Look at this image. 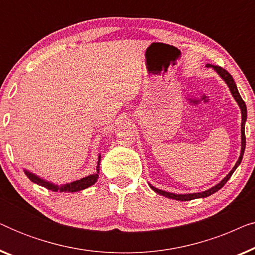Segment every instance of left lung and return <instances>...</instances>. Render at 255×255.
<instances>
[{
  "mask_svg": "<svg viewBox=\"0 0 255 255\" xmlns=\"http://www.w3.org/2000/svg\"><path fill=\"white\" fill-rule=\"evenodd\" d=\"M207 67H210L214 69V71L217 73V74L221 76L223 79V81L226 83V86L229 87L230 92H231L233 99L236 100L237 104H238L239 108H240V111H242V149H240V155H239V159L237 160L236 165L233 168L230 170V173L226 175L224 179H223L221 182L216 184V186L209 188V189L204 190V191H200V193H191V194H175V193H169V191H165V190H161V189H158V188H155L154 186H152L151 183L149 184V187H151V189H153L155 191L156 194L159 195H162V196H165L167 198H172V200H176V201H191V200H195V198H204V197H208L210 196V195L215 194L216 191H218L221 188H223V186L228 182L230 177L232 176V174L235 173V170L238 168V166L240 165V162H242L243 160V155H244V152H245V147H246V137H245V123H246V120H247V108H246V104L244 102L242 96H240V94L238 92V88H237V85L235 82V80H233L232 75L230 74L228 71H225L224 68L222 67H218V66H214V65H210L208 64Z\"/></svg>",
  "mask_w": 255,
  "mask_h": 255,
  "instance_id": "obj_1",
  "label": "left lung"
}]
</instances>
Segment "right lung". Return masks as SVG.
Returning <instances> with one entry per match:
<instances>
[{"label": "right lung", "mask_w": 255, "mask_h": 255, "mask_svg": "<svg viewBox=\"0 0 255 255\" xmlns=\"http://www.w3.org/2000/svg\"><path fill=\"white\" fill-rule=\"evenodd\" d=\"M100 162H101V154H99V161H97V167H96V172L94 174H90V175L82 177V179L73 181L71 183H65V184H57L51 182V181H47L43 179V177L36 175V174L30 172V170L24 169V173L25 175L29 177V179L32 181L33 183L38 184V186L45 187L47 189H50L52 191H60V193H76V191L83 190L86 188L92 187L93 184L96 183L97 179H99V174H100Z\"/></svg>", "instance_id": "right-lung-1"}]
</instances>
